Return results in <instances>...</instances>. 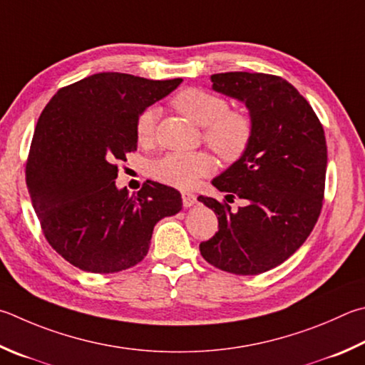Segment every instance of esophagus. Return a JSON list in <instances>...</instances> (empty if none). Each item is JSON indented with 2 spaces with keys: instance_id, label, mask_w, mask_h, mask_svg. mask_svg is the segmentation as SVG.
<instances>
[{
  "instance_id": "34e87169",
  "label": "esophagus",
  "mask_w": 365,
  "mask_h": 365,
  "mask_svg": "<svg viewBox=\"0 0 365 365\" xmlns=\"http://www.w3.org/2000/svg\"><path fill=\"white\" fill-rule=\"evenodd\" d=\"M182 201H183V207H191V205L196 204V195L190 193V191H183Z\"/></svg>"
}]
</instances>
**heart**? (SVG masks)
Wrapping results in <instances>:
<instances>
[{"mask_svg": "<svg viewBox=\"0 0 365 365\" xmlns=\"http://www.w3.org/2000/svg\"><path fill=\"white\" fill-rule=\"evenodd\" d=\"M177 111L204 128V140L223 161H236L249 148L254 125L250 118L241 111H231L227 98L200 88H187L172 97ZM156 108L143 110L135 119L137 142L148 145L155 138ZM214 160L204 151L172 153L158 158L150 165V174L156 180L178 188H190L209 175Z\"/></svg>", "mask_w": 365, "mask_h": 365, "instance_id": "1", "label": "heart"}]
</instances>
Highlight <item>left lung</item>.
Returning <instances> with one entry per match:
<instances>
[{"label":"left lung","mask_w":365,"mask_h":365,"mask_svg":"<svg viewBox=\"0 0 365 365\" xmlns=\"http://www.w3.org/2000/svg\"><path fill=\"white\" fill-rule=\"evenodd\" d=\"M212 89L246 103L254 134L240 160L212 180L244 200L200 196L218 215V231L200 244L201 255L233 274H260L295 254L319 218L326 187L327 145L319 119L286 79L230 71L210 76Z\"/></svg>","instance_id":"obj_1"}]
</instances>
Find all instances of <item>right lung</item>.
Masks as SVG:
<instances>
[{
    "mask_svg": "<svg viewBox=\"0 0 365 365\" xmlns=\"http://www.w3.org/2000/svg\"><path fill=\"white\" fill-rule=\"evenodd\" d=\"M180 83L97 73L46 105L26 187L46 240L73 267L98 274L134 267L148 254L155 225L182 210L175 188L147 180L129 196L115 185L118 163L137 150V116Z\"/></svg>",
    "mask_w": 365,
    "mask_h": 365,
    "instance_id": "right-lung-1",
    "label": "right lung"
}]
</instances>
